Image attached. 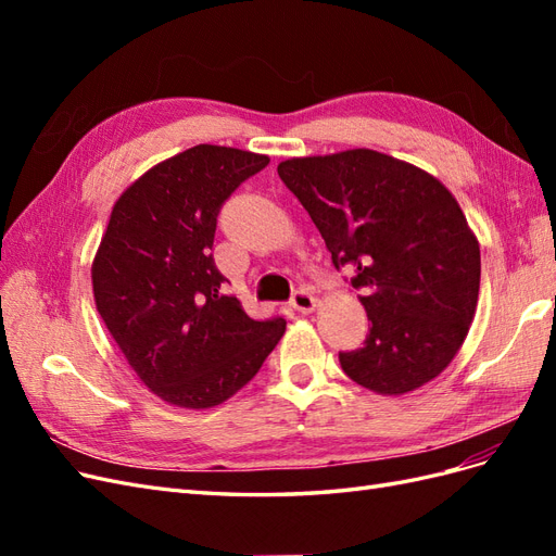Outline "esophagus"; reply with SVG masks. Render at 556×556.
<instances>
[{
	"instance_id": "34e87169",
	"label": "esophagus",
	"mask_w": 556,
	"mask_h": 556,
	"mask_svg": "<svg viewBox=\"0 0 556 556\" xmlns=\"http://www.w3.org/2000/svg\"><path fill=\"white\" fill-rule=\"evenodd\" d=\"M290 304H292V308H296L299 313H311V311H315V306H317V299L313 296L311 290L301 288V290H296V292L292 294Z\"/></svg>"
}]
</instances>
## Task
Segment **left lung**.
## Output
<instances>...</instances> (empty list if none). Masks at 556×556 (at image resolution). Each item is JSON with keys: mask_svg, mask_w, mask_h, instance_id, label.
Wrapping results in <instances>:
<instances>
[{"mask_svg": "<svg viewBox=\"0 0 556 556\" xmlns=\"http://www.w3.org/2000/svg\"><path fill=\"white\" fill-rule=\"evenodd\" d=\"M278 176L323 233L331 262L350 268L371 329L339 352L343 371L396 396L439 376L473 323L480 245L441 180L376 150L292 157Z\"/></svg>", "mask_w": 556, "mask_h": 556, "instance_id": "1", "label": "left lung"}]
</instances>
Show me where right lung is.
<instances>
[{"mask_svg":"<svg viewBox=\"0 0 556 556\" xmlns=\"http://www.w3.org/2000/svg\"><path fill=\"white\" fill-rule=\"evenodd\" d=\"M266 155L199 143L153 166L115 201L92 264L97 311L129 366L166 403L211 408L252 380L285 317L252 319L225 294L217 215Z\"/></svg>","mask_w":556,"mask_h":556,"instance_id":"obj_1","label":"right lung"}]
</instances>
